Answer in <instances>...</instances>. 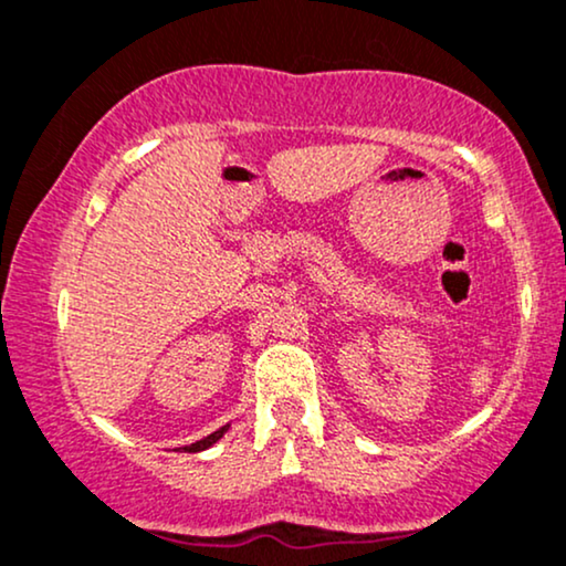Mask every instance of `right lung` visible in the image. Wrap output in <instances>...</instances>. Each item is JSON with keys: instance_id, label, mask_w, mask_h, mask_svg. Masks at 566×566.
I'll return each instance as SVG.
<instances>
[{"instance_id": "right-lung-1", "label": "right lung", "mask_w": 566, "mask_h": 566, "mask_svg": "<svg viewBox=\"0 0 566 566\" xmlns=\"http://www.w3.org/2000/svg\"><path fill=\"white\" fill-rule=\"evenodd\" d=\"M228 429H230V423H228V427H222V429L211 431V434H209V437H203V440H198V442H192V444H185V448H177V450H179V453H201V450L211 448V444L222 440L224 431H228Z\"/></svg>"}]
</instances>
